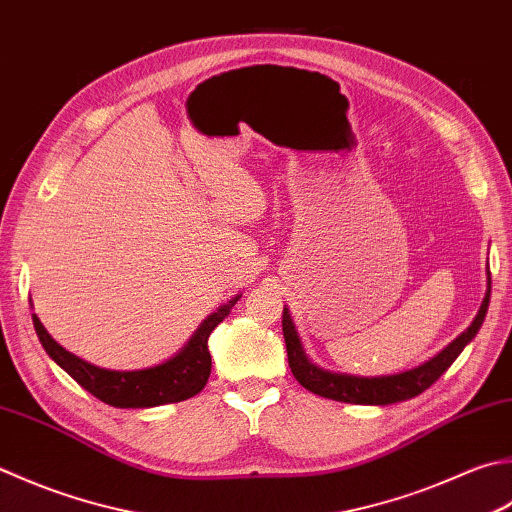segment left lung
Here are the masks:
<instances>
[{"mask_svg": "<svg viewBox=\"0 0 512 512\" xmlns=\"http://www.w3.org/2000/svg\"><path fill=\"white\" fill-rule=\"evenodd\" d=\"M488 302H490V273H488V290H486L482 308H479L473 324H470L464 333L455 339V342H450L442 353L435 355L430 362L422 366L406 370V373L384 375V377H357V375H344V373H330V370L315 366L306 357L293 319H290L288 308H284L282 330H284L286 350H288V366L293 370L297 382L306 390H310V393H315L319 397L335 399V402L368 404V406H386L395 402H406V399H413L419 393H424L426 388L433 386L437 379L450 368V364L459 357V353L466 348V344L473 342L477 330L484 324Z\"/></svg>", "mask_w": 512, "mask_h": 512, "instance_id": "obj_1", "label": "left lung"}]
</instances>
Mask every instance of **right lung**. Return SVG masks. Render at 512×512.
<instances>
[{"label": "right lung", "mask_w": 512, "mask_h": 512, "mask_svg": "<svg viewBox=\"0 0 512 512\" xmlns=\"http://www.w3.org/2000/svg\"><path fill=\"white\" fill-rule=\"evenodd\" d=\"M239 297L242 295L233 297L228 304L217 308L213 315H208L204 324L190 337V342L175 357L144 370H108L88 364L59 346L48 335V330L39 322L37 315H33V324L48 357L57 366H62L90 395L115 408H153L184 402V399L197 395L206 386L210 366H213L208 353V337L215 326L228 317L230 308L237 304Z\"/></svg>", "instance_id": "right-lung-1"}]
</instances>
